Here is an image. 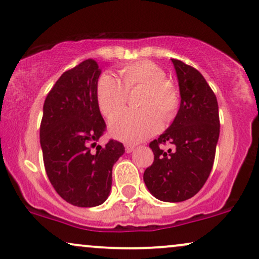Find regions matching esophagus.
I'll return each instance as SVG.
<instances>
[{
    "mask_svg": "<svg viewBox=\"0 0 259 259\" xmlns=\"http://www.w3.org/2000/svg\"><path fill=\"white\" fill-rule=\"evenodd\" d=\"M134 148H135V146H134V145H125V152L126 153L133 152Z\"/></svg>",
    "mask_w": 259,
    "mask_h": 259,
    "instance_id": "34e87169",
    "label": "esophagus"
}]
</instances>
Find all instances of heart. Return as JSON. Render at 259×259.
Wrapping results in <instances>:
<instances>
[{
	"label": "heart",
	"mask_w": 259,
	"mask_h": 259,
	"mask_svg": "<svg viewBox=\"0 0 259 259\" xmlns=\"http://www.w3.org/2000/svg\"><path fill=\"white\" fill-rule=\"evenodd\" d=\"M120 79L111 74L101 76L97 84V105L106 118L118 114L126 105L127 91L144 89L139 112H123L111 120L109 134L124 142H139L160 129L163 121H170L179 107V92L167 80V73L158 64L141 61L120 69ZM162 119L160 120V118Z\"/></svg>",
	"instance_id": "b5f03b06"
}]
</instances>
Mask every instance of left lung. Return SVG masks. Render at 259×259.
I'll return each mask as SVG.
<instances>
[{
  "label": "left lung",
  "instance_id": "1",
  "mask_svg": "<svg viewBox=\"0 0 259 259\" xmlns=\"http://www.w3.org/2000/svg\"><path fill=\"white\" fill-rule=\"evenodd\" d=\"M178 76L180 107L173 123L150 144L154 154L144 173L148 191L163 202H183L204 185L214 162L219 139L217 97L203 75L191 65L171 59ZM165 143L174 150L164 151Z\"/></svg>",
  "mask_w": 259,
  "mask_h": 259
}]
</instances>
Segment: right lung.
Segmentation results:
<instances>
[{
  "label": "right lung",
  "instance_id": "right-lung-1",
  "mask_svg": "<svg viewBox=\"0 0 259 259\" xmlns=\"http://www.w3.org/2000/svg\"><path fill=\"white\" fill-rule=\"evenodd\" d=\"M100 74L101 65L86 59L62 74L44 103L40 144L46 174L57 194L76 207L107 200L112 168L125 152L114 140L97 145L106 129L96 96Z\"/></svg>",
  "mask_w": 259,
  "mask_h": 259
}]
</instances>
